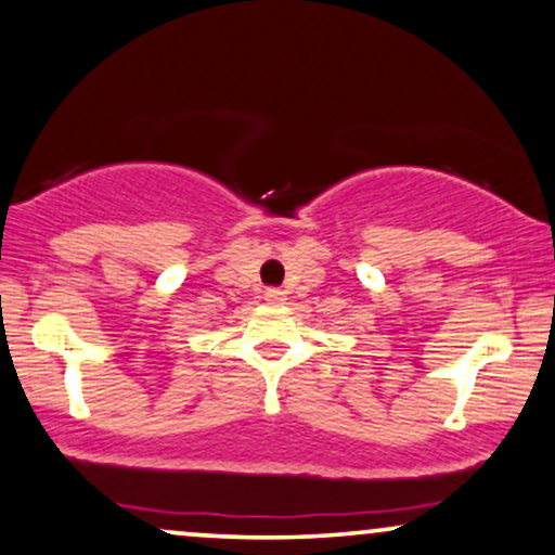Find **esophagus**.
I'll return each instance as SVG.
<instances>
[{"instance_id":"esophagus-1","label":"esophagus","mask_w":555,"mask_h":555,"mask_svg":"<svg viewBox=\"0 0 555 555\" xmlns=\"http://www.w3.org/2000/svg\"><path fill=\"white\" fill-rule=\"evenodd\" d=\"M263 297H266V301H269V305H282V301L286 299L284 292L276 289V286H271V289H266Z\"/></svg>"}]
</instances>
